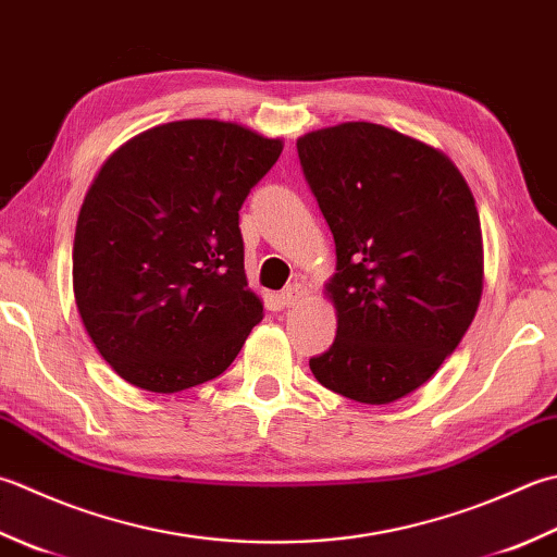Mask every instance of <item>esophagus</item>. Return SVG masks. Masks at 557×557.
Returning <instances> with one entry per match:
<instances>
[{"label":"esophagus","mask_w":557,"mask_h":557,"mask_svg":"<svg viewBox=\"0 0 557 557\" xmlns=\"http://www.w3.org/2000/svg\"><path fill=\"white\" fill-rule=\"evenodd\" d=\"M304 294H307L304 285H299V282H294V285H289L287 289H282L280 304H282V307H294V304H299L304 299Z\"/></svg>","instance_id":"34e87169"}]
</instances>
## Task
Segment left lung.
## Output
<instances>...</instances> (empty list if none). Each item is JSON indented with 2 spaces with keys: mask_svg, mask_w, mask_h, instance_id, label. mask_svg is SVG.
Returning a JSON list of instances; mask_svg holds the SVG:
<instances>
[{
  "mask_svg": "<svg viewBox=\"0 0 557 557\" xmlns=\"http://www.w3.org/2000/svg\"><path fill=\"white\" fill-rule=\"evenodd\" d=\"M297 151L337 256V333L309 367L345 398L394 403L437 372L473 321L483 292L475 200L442 151L384 125L315 129Z\"/></svg>",
  "mask_w": 557,
  "mask_h": 557,
  "instance_id": "left-lung-1",
  "label": "left lung"
}]
</instances>
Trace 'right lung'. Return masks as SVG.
<instances>
[{"label":"right lung","mask_w":557,"mask_h":557,"mask_svg":"<svg viewBox=\"0 0 557 557\" xmlns=\"http://www.w3.org/2000/svg\"><path fill=\"white\" fill-rule=\"evenodd\" d=\"M282 141L220 120L129 139L98 171L74 234V299L96 350L154 394L226 372L263 304L248 289L238 210Z\"/></svg>","instance_id":"right-lung-1"}]
</instances>
